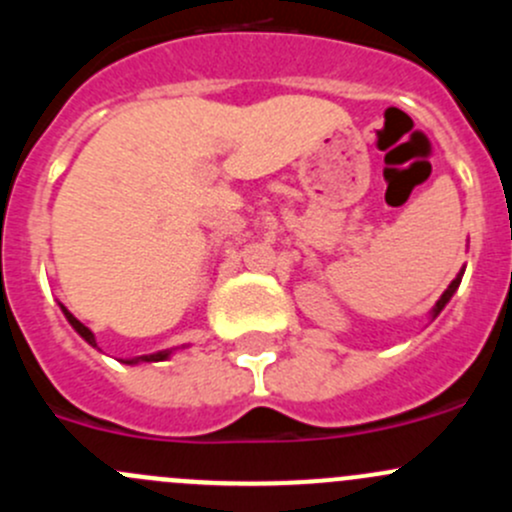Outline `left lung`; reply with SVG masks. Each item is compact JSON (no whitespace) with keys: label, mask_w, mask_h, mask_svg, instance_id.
<instances>
[{"label":"left lung","mask_w":512,"mask_h":512,"mask_svg":"<svg viewBox=\"0 0 512 512\" xmlns=\"http://www.w3.org/2000/svg\"><path fill=\"white\" fill-rule=\"evenodd\" d=\"M461 277H463V272H461V275H458V277H456V280H453V282H451V285H448V289H446V292H443V294H441V299H438V302H436V307H433V317H438V314H441V309H443V307H446V304H448V299H451V297H453V292H456V289H458V285H461Z\"/></svg>","instance_id":"1"}]
</instances>
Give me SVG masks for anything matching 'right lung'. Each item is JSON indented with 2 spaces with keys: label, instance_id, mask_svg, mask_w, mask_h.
Returning a JSON list of instances; mask_svg holds the SVG:
<instances>
[{
  "label": "right lung",
  "instance_id": "right-lung-1",
  "mask_svg": "<svg viewBox=\"0 0 512 512\" xmlns=\"http://www.w3.org/2000/svg\"><path fill=\"white\" fill-rule=\"evenodd\" d=\"M61 312H64V317H66V319H69V324H71V327H74V329H76V332H79V334H81V337H84V339H86V342H89V344H91V347H96V339H94V332H91V329H89V327H84V324H81V322H79V319H76V317H74V314H71V312H69V309H66V307H61ZM168 356H170V352H158V354L138 356V359H128V361H126V364H138V361H163V359H168Z\"/></svg>",
  "mask_w": 512,
  "mask_h": 512
}]
</instances>
